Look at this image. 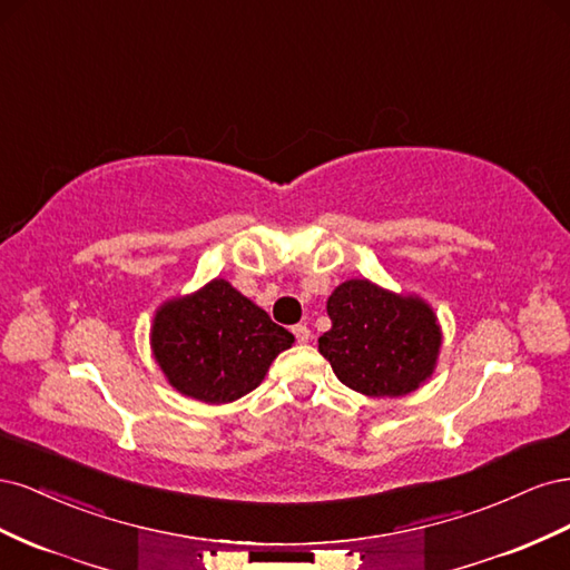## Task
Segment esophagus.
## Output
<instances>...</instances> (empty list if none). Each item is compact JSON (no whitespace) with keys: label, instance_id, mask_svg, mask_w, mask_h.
I'll return each instance as SVG.
<instances>
[{"label":"esophagus","instance_id":"obj_1","mask_svg":"<svg viewBox=\"0 0 570 570\" xmlns=\"http://www.w3.org/2000/svg\"><path fill=\"white\" fill-rule=\"evenodd\" d=\"M292 333H295V337H297V342H299V344H306L308 340H312V331H308V327H306L304 323H299V325L292 327Z\"/></svg>","mask_w":570,"mask_h":570}]
</instances>
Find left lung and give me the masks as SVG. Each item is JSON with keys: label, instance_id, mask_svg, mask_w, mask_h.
I'll return each mask as SVG.
<instances>
[{"label": "left lung", "instance_id": "obj_1", "mask_svg": "<svg viewBox=\"0 0 570 570\" xmlns=\"http://www.w3.org/2000/svg\"><path fill=\"white\" fill-rule=\"evenodd\" d=\"M333 327L318 337L340 383L366 396H404L435 371L442 331L421 297L394 295L366 278L327 297Z\"/></svg>", "mask_w": 570, "mask_h": 570}]
</instances>
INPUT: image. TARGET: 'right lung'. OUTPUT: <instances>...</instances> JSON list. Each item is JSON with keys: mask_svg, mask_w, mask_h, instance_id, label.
Instances as JSON below:
<instances>
[{"mask_svg": "<svg viewBox=\"0 0 570 570\" xmlns=\"http://www.w3.org/2000/svg\"><path fill=\"white\" fill-rule=\"evenodd\" d=\"M292 342L295 335L223 278L161 304L151 323V352L168 383L206 404L235 402L262 385Z\"/></svg>", "mask_w": 570, "mask_h": 570, "instance_id": "1", "label": "right lung"}]
</instances>
